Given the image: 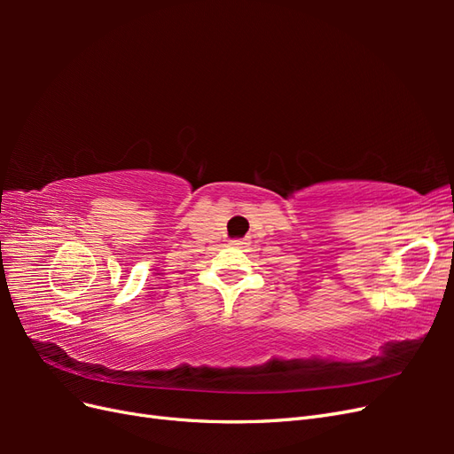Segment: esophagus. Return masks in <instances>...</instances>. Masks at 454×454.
Instances as JSON below:
<instances>
[{"instance_id": "obj_1", "label": "esophagus", "mask_w": 454, "mask_h": 454, "mask_svg": "<svg viewBox=\"0 0 454 454\" xmlns=\"http://www.w3.org/2000/svg\"><path fill=\"white\" fill-rule=\"evenodd\" d=\"M232 244H235V246H244V244H248V242H244V240H232Z\"/></svg>"}]
</instances>
